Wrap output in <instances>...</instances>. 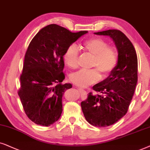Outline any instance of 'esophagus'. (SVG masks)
I'll use <instances>...</instances> for the list:
<instances>
[{"label":"esophagus","instance_id":"1","mask_svg":"<svg viewBox=\"0 0 150 150\" xmlns=\"http://www.w3.org/2000/svg\"><path fill=\"white\" fill-rule=\"evenodd\" d=\"M79 90H80V91H81V92H85V91H84V90H83L82 88H79Z\"/></svg>","mask_w":150,"mask_h":150}]
</instances>
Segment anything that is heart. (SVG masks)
<instances>
[{"label": "heart", "instance_id": "b5f03b06", "mask_svg": "<svg viewBox=\"0 0 150 150\" xmlns=\"http://www.w3.org/2000/svg\"><path fill=\"white\" fill-rule=\"evenodd\" d=\"M83 49L93 55L91 66L98 69L79 70L71 75V80L79 87H87L97 82L100 79L101 72L105 76L115 69L118 61L117 53L114 48L109 47L104 40L99 38H93L88 40L82 45ZM64 62L71 69H75L78 62V51L75 45L68 47L64 53Z\"/></svg>", "mask_w": 150, "mask_h": 150}]
</instances>
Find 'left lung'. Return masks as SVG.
Listing matches in <instances>:
<instances>
[{"label":"left lung","instance_id":"left-lung-1","mask_svg":"<svg viewBox=\"0 0 150 150\" xmlns=\"http://www.w3.org/2000/svg\"><path fill=\"white\" fill-rule=\"evenodd\" d=\"M94 33L112 39L118 51V61L109 76L93 87L100 94L90 93L87 99L81 101V106L89 123L107 127L117 123L127 113L138 80L137 55L130 40L119 30Z\"/></svg>","mask_w":150,"mask_h":150}]
</instances>
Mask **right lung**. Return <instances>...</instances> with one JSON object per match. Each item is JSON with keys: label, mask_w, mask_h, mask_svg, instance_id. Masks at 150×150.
Wrapping results in <instances>:
<instances>
[{"label": "right lung", "mask_w": 150, "mask_h": 150, "mask_svg": "<svg viewBox=\"0 0 150 150\" xmlns=\"http://www.w3.org/2000/svg\"><path fill=\"white\" fill-rule=\"evenodd\" d=\"M87 31L72 33L52 24L40 30L26 52L18 95L30 120L49 126L60 118L62 97L72 84H62L64 55L68 47Z\"/></svg>", "instance_id": "add662e5"}]
</instances>
